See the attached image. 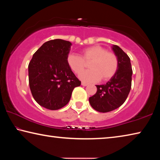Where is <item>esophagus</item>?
<instances>
[{"instance_id": "obj_1", "label": "esophagus", "mask_w": 160, "mask_h": 160, "mask_svg": "<svg viewBox=\"0 0 160 160\" xmlns=\"http://www.w3.org/2000/svg\"><path fill=\"white\" fill-rule=\"evenodd\" d=\"M81 85H82V86H87V85H88V84L85 82H82V83H81Z\"/></svg>"}]
</instances>
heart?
Masks as SVG:
<instances>
[{"label":"heart","mask_w":160,"mask_h":160,"mask_svg":"<svg viewBox=\"0 0 160 160\" xmlns=\"http://www.w3.org/2000/svg\"><path fill=\"white\" fill-rule=\"evenodd\" d=\"M89 68L80 74V78L88 82H94L100 78L102 81L110 80L117 72L118 59L116 54L107 51L99 45L85 48L81 51V56L70 53L67 57L68 66L75 73L80 74L86 66L85 62L90 61Z\"/></svg>","instance_id":"b5f03b06"}]
</instances>
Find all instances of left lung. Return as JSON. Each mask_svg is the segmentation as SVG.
Segmentation results:
<instances>
[{
  "instance_id": "obj_1",
  "label": "left lung",
  "mask_w": 160,
  "mask_h": 160,
  "mask_svg": "<svg viewBox=\"0 0 160 160\" xmlns=\"http://www.w3.org/2000/svg\"><path fill=\"white\" fill-rule=\"evenodd\" d=\"M113 50L118 59V68L116 74L104 85H96V94L89 98L94 109L99 112H109L122 105L131 88L132 70L128 56L116 45Z\"/></svg>"
}]
</instances>
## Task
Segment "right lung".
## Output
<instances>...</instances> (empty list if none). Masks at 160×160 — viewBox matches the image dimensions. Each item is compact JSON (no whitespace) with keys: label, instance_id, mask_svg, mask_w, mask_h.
Listing matches in <instances>:
<instances>
[{"label":"right lung","instance_id":"add662e5","mask_svg":"<svg viewBox=\"0 0 160 160\" xmlns=\"http://www.w3.org/2000/svg\"><path fill=\"white\" fill-rule=\"evenodd\" d=\"M70 46L66 40H50L34 53L29 63L32 94L46 109L57 110L66 106L72 90L81 84L67 63Z\"/></svg>","mask_w":160,"mask_h":160}]
</instances>
